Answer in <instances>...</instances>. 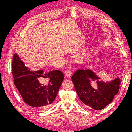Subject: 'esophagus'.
I'll return each mask as SVG.
<instances>
[{
  "mask_svg": "<svg viewBox=\"0 0 132 132\" xmlns=\"http://www.w3.org/2000/svg\"><path fill=\"white\" fill-rule=\"evenodd\" d=\"M65 74L67 77L70 78L71 77L72 73V71L71 70H70V69H67V70L65 72Z\"/></svg>",
  "mask_w": 132,
  "mask_h": 132,
  "instance_id": "esophagus-1",
  "label": "esophagus"
}]
</instances>
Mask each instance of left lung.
<instances>
[{
  "mask_svg": "<svg viewBox=\"0 0 132 132\" xmlns=\"http://www.w3.org/2000/svg\"><path fill=\"white\" fill-rule=\"evenodd\" d=\"M75 91L86 107L100 110L111 102L119 90V78L104 82L99 81L100 78L90 70L80 69L72 77ZM97 81L98 88L94 89L90 83Z\"/></svg>",
  "mask_w": 132,
  "mask_h": 132,
  "instance_id": "8db88e82",
  "label": "left lung"
}]
</instances>
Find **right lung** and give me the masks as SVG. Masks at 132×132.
<instances>
[{"mask_svg":"<svg viewBox=\"0 0 132 132\" xmlns=\"http://www.w3.org/2000/svg\"><path fill=\"white\" fill-rule=\"evenodd\" d=\"M12 67L14 83L27 104L43 109L52 104L64 79L61 71L43 73V70H31L16 53L13 55Z\"/></svg>","mask_w":132,"mask_h":132,"instance_id":"obj_1","label":"right lung"}]
</instances>
